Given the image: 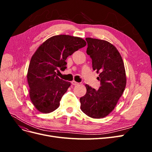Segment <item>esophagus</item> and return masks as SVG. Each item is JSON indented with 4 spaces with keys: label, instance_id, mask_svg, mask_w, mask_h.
<instances>
[{
    "label": "esophagus",
    "instance_id": "esophagus-1",
    "mask_svg": "<svg viewBox=\"0 0 152 152\" xmlns=\"http://www.w3.org/2000/svg\"><path fill=\"white\" fill-rule=\"evenodd\" d=\"M72 84L73 85V86H77V85H79V82H75V80H73V81L72 82Z\"/></svg>",
    "mask_w": 152,
    "mask_h": 152
}]
</instances>
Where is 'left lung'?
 Masks as SVG:
<instances>
[{
    "label": "left lung",
    "mask_w": 152,
    "mask_h": 152,
    "mask_svg": "<svg viewBox=\"0 0 152 152\" xmlns=\"http://www.w3.org/2000/svg\"><path fill=\"white\" fill-rule=\"evenodd\" d=\"M86 53L92 59L94 70L99 73L100 87L96 90L86 85V94L80 98V108L87 116L101 118L115 107L126 86L124 61L117 48L108 41L86 38Z\"/></svg>",
    "instance_id": "1"
}]
</instances>
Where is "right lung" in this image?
<instances>
[{
    "label": "right lung",
    "instance_id": "1",
    "mask_svg": "<svg viewBox=\"0 0 152 152\" xmlns=\"http://www.w3.org/2000/svg\"><path fill=\"white\" fill-rule=\"evenodd\" d=\"M86 45L82 38L68 35L51 37L41 44L32 56L27 73L31 102L41 113L56 110L70 82L57 76L59 69L66 68V59Z\"/></svg>",
    "mask_w": 152,
    "mask_h": 152
}]
</instances>
